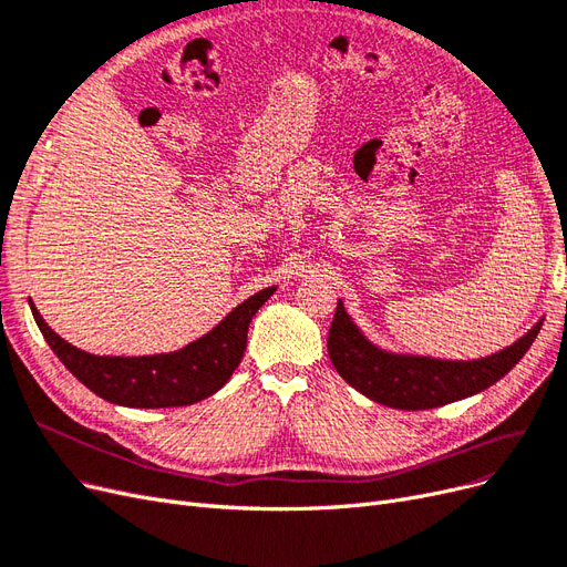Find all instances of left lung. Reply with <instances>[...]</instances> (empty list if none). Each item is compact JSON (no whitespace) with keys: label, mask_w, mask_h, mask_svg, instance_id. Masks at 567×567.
<instances>
[{"label":"left lung","mask_w":567,"mask_h":567,"mask_svg":"<svg viewBox=\"0 0 567 567\" xmlns=\"http://www.w3.org/2000/svg\"><path fill=\"white\" fill-rule=\"evenodd\" d=\"M542 330V320L504 351L481 360H437L426 355L389 353L364 337L343 303L327 337V351L337 372L374 403L395 410H431L481 393L497 383L527 353Z\"/></svg>","instance_id":"8db88e82"}]
</instances>
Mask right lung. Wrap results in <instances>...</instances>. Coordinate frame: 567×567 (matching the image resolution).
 Returning a JSON list of instances; mask_svg holds the SVG:
<instances>
[{"label": "right lung", "mask_w": 567, "mask_h": 567, "mask_svg": "<svg viewBox=\"0 0 567 567\" xmlns=\"http://www.w3.org/2000/svg\"><path fill=\"white\" fill-rule=\"evenodd\" d=\"M276 289L257 291L186 349L138 358L80 351L51 330L32 301L30 308L51 351L99 398L124 408H186L209 398L230 379L245 355L251 318Z\"/></svg>", "instance_id": "add662e5"}]
</instances>
